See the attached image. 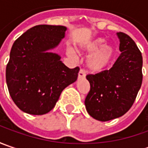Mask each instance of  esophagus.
Instances as JSON below:
<instances>
[{
  "instance_id": "obj_1",
  "label": "esophagus",
  "mask_w": 148,
  "mask_h": 148,
  "mask_svg": "<svg viewBox=\"0 0 148 148\" xmlns=\"http://www.w3.org/2000/svg\"><path fill=\"white\" fill-rule=\"evenodd\" d=\"M86 77V71H84L83 69H81L80 71H79V73H78V78L80 79V78H84V77Z\"/></svg>"
}]
</instances>
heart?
<instances>
[{
  "mask_svg": "<svg viewBox=\"0 0 148 148\" xmlns=\"http://www.w3.org/2000/svg\"><path fill=\"white\" fill-rule=\"evenodd\" d=\"M105 38H95L79 44L77 50L86 54L91 53L87 58L86 66L90 71L99 73L108 69L114 61L116 50L110 44H105ZM66 55L73 58L74 51L71 49L66 50Z\"/></svg>",
  "mask_w": 148,
  "mask_h": 148,
  "instance_id": "1",
  "label": "heart"
}]
</instances>
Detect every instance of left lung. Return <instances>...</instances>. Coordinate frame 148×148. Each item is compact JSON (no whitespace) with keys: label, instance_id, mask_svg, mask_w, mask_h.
<instances>
[{"label":"left lung","instance_id":"obj_1","mask_svg":"<svg viewBox=\"0 0 148 148\" xmlns=\"http://www.w3.org/2000/svg\"><path fill=\"white\" fill-rule=\"evenodd\" d=\"M121 54L110 70L87 75L90 90L85 99L88 114L105 122L123 116L132 107L143 82V57L134 40L117 33Z\"/></svg>","mask_w":148,"mask_h":148}]
</instances>
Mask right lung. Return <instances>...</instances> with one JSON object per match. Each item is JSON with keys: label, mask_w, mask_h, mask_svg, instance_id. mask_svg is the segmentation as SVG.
Segmentation results:
<instances>
[{"label": "right lung", "mask_w": 148, "mask_h": 148, "mask_svg": "<svg viewBox=\"0 0 148 148\" xmlns=\"http://www.w3.org/2000/svg\"><path fill=\"white\" fill-rule=\"evenodd\" d=\"M66 27L40 25L18 38L10 50L5 77L9 93L25 113L41 115L52 110L64 89L77 81L80 68H68L50 50L65 37Z\"/></svg>", "instance_id": "right-lung-1"}]
</instances>
